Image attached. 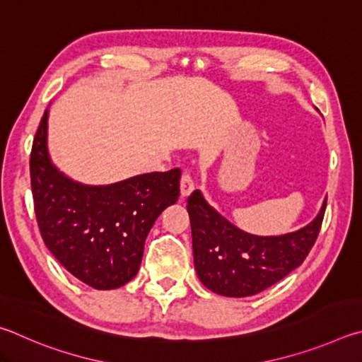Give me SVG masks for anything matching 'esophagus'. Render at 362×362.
<instances>
[{
	"label": "esophagus",
	"mask_w": 362,
	"mask_h": 362,
	"mask_svg": "<svg viewBox=\"0 0 362 362\" xmlns=\"http://www.w3.org/2000/svg\"><path fill=\"white\" fill-rule=\"evenodd\" d=\"M180 187H181V195L182 197H187L189 194H191L194 189H195V185H194V180L192 176L187 173V171H185L181 176V182H180Z\"/></svg>",
	"instance_id": "34e87169"
}]
</instances>
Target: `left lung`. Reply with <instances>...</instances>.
Segmentation results:
<instances>
[{"instance_id": "8db88e82", "label": "left lung", "mask_w": 362, "mask_h": 362, "mask_svg": "<svg viewBox=\"0 0 362 362\" xmlns=\"http://www.w3.org/2000/svg\"><path fill=\"white\" fill-rule=\"evenodd\" d=\"M326 200L312 223L284 235H252L208 205L199 189L187 199L194 265L200 281L226 297L255 296L305 261L318 237Z\"/></svg>"}]
</instances>
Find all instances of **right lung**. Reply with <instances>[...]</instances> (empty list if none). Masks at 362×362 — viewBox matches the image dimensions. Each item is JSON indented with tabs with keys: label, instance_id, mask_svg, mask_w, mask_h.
<instances>
[{
	"label": "right lung",
	"instance_id": "1",
	"mask_svg": "<svg viewBox=\"0 0 362 362\" xmlns=\"http://www.w3.org/2000/svg\"><path fill=\"white\" fill-rule=\"evenodd\" d=\"M47 120L49 107L30 157L31 192L44 243L88 286H124L138 274L151 227L180 197L181 170L152 171L106 186L82 185L50 160Z\"/></svg>",
	"mask_w": 362,
	"mask_h": 362
}]
</instances>
